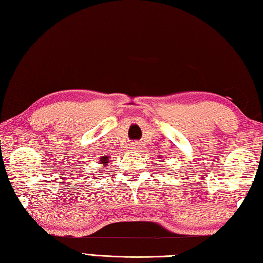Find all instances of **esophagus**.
Wrapping results in <instances>:
<instances>
[{
    "mask_svg": "<svg viewBox=\"0 0 263 263\" xmlns=\"http://www.w3.org/2000/svg\"><path fill=\"white\" fill-rule=\"evenodd\" d=\"M130 146H132V148H133V149H136V151H137V149L139 148V147H138V146H139V144H138V143H136V142H134V143H132V144H130Z\"/></svg>",
    "mask_w": 263,
    "mask_h": 263,
    "instance_id": "obj_1",
    "label": "esophagus"
}]
</instances>
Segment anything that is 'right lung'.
Masks as SVG:
<instances>
[{
  "label": "right lung",
  "mask_w": 263,
  "mask_h": 263,
  "mask_svg": "<svg viewBox=\"0 0 263 263\" xmlns=\"http://www.w3.org/2000/svg\"><path fill=\"white\" fill-rule=\"evenodd\" d=\"M102 163H103V164H105V163H108V162H106V159H105V158L103 159V161H102Z\"/></svg>",
  "instance_id": "obj_1"
}]
</instances>
